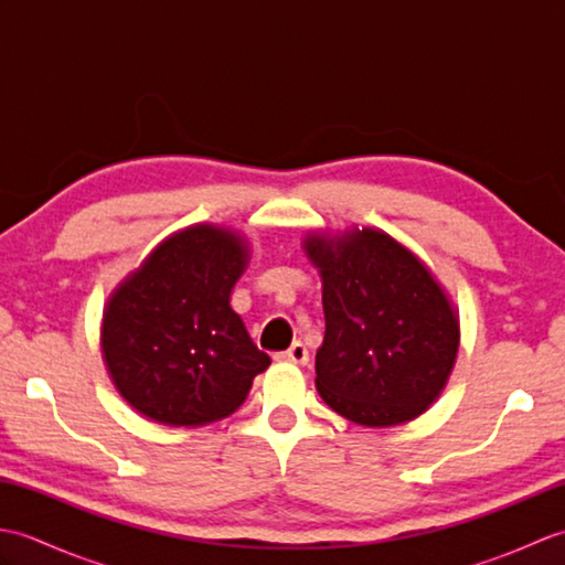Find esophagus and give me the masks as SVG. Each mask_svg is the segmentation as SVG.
Returning a JSON list of instances; mask_svg holds the SVG:
<instances>
[{
	"label": "esophagus",
	"mask_w": 565,
	"mask_h": 565,
	"mask_svg": "<svg viewBox=\"0 0 565 565\" xmlns=\"http://www.w3.org/2000/svg\"><path fill=\"white\" fill-rule=\"evenodd\" d=\"M281 359H284V362H291V364H306L308 362L306 344L303 342H294L289 350L281 354Z\"/></svg>",
	"instance_id": "obj_1"
}]
</instances>
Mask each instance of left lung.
Segmentation results:
<instances>
[{
  "label": "left lung",
  "mask_w": 565,
  "mask_h": 565,
  "mask_svg": "<svg viewBox=\"0 0 565 565\" xmlns=\"http://www.w3.org/2000/svg\"><path fill=\"white\" fill-rule=\"evenodd\" d=\"M326 338L316 388L364 427L411 423L439 398L459 352V313L425 262L379 227L308 233Z\"/></svg>",
  "instance_id": "1"
}]
</instances>
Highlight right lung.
I'll use <instances>...</instances> for the list:
<instances>
[{
    "label": "right lung",
    "instance_id": "1",
    "mask_svg": "<svg viewBox=\"0 0 565 565\" xmlns=\"http://www.w3.org/2000/svg\"><path fill=\"white\" fill-rule=\"evenodd\" d=\"M249 262L231 227L172 233L116 286L104 308L102 354L116 391L154 423L201 427L235 413L271 359L231 308Z\"/></svg>",
    "mask_w": 565,
    "mask_h": 565
}]
</instances>
